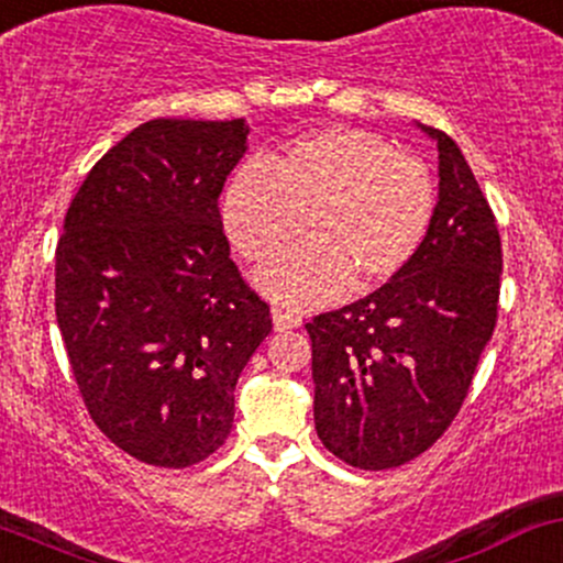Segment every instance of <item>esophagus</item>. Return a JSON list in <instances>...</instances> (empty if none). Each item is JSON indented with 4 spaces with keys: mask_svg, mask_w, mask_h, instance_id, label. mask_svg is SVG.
I'll use <instances>...</instances> for the list:
<instances>
[{
    "mask_svg": "<svg viewBox=\"0 0 563 563\" xmlns=\"http://www.w3.org/2000/svg\"><path fill=\"white\" fill-rule=\"evenodd\" d=\"M272 323H275L277 331L299 329L301 314L296 310H286V307H275V310H272Z\"/></svg>",
    "mask_w": 563,
    "mask_h": 563,
    "instance_id": "obj_1",
    "label": "esophagus"
}]
</instances>
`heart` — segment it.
<instances>
[{
	"label": "heart",
	"mask_w": 563,
	"mask_h": 563,
	"mask_svg": "<svg viewBox=\"0 0 563 563\" xmlns=\"http://www.w3.org/2000/svg\"><path fill=\"white\" fill-rule=\"evenodd\" d=\"M435 189L417 157L382 135L323 128L264 159H245L221 191L219 216L232 249L267 264L299 238L307 243L258 275L286 305H323L393 280L428 238Z\"/></svg>",
	"instance_id": "b5f03b06"
}]
</instances>
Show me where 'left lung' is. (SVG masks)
Returning <instances> with one entry per match:
<instances>
[{
  "instance_id": "8db88e82",
  "label": "left lung",
  "mask_w": 563,
  "mask_h": 563,
  "mask_svg": "<svg viewBox=\"0 0 563 563\" xmlns=\"http://www.w3.org/2000/svg\"><path fill=\"white\" fill-rule=\"evenodd\" d=\"M419 128L441 178L422 249L374 294L307 323L314 430L361 471L406 465L446 432L497 323V221L460 146Z\"/></svg>"
}]
</instances>
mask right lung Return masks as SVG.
I'll return each mask as SVG.
<instances>
[{
    "label": "right lung",
    "instance_id": "1",
    "mask_svg": "<svg viewBox=\"0 0 563 563\" xmlns=\"http://www.w3.org/2000/svg\"><path fill=\"white\" fill-rule=\"evenodd\" d=\"M245 120H150L92 165L55 249V318L98 430L154 467L211 456L272 331L219 216Z\"/></svg>",
    "mask_w": 563,
    "mask_h": 563
}]
</instances>
